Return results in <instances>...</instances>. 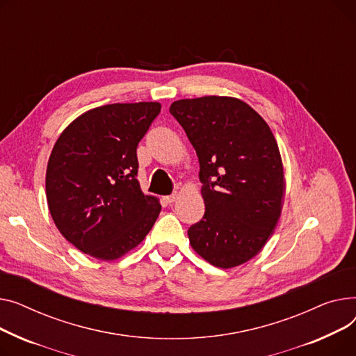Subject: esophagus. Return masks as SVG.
<instances>
[{"label": "esophagus", "instance_id": "obj_1", "mask_svg": "<svg viewBox=\"0 0 356 356\" xmlns=\"http://www.w3.org/2000/svg\"><path fill=\"white\" fill-rule=\"evenodd\" d=\"M177 198H178V194H177V193H174V194H171V195H166V197H163V201H165V202H168V204H172Z\"/></svg>", "mask_w": 356, "mask_h": 356}]
</instances>
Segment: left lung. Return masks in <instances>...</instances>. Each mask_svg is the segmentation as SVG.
<instances>
[{"instance_id": "1", "label": "left lung", "mask_w": 356, "mask_h": 356, "mask_svg": "<svg viewBox=\"0 0 356 356\" xmlns=\"http://www.w3.org/2000/svg\"><path fill=\"white\" fill-rule=\"evenodd\" d=\"M171 115L198 156L204 217L188 228L195 252L221 268L254 257L277 225L283 163L264 119L234 97L177 100Z\"/></svg>"}]
</instances>
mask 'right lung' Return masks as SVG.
<instances>
[{
    "mask_svg": "<svg viewBox=\"0 0 356 356\" xmlns=\"http://www.w3.org/2000/svg\"><path fill=\"white\" fill-rule=\"evenodd\" d=\"M159 112L156 102L106 104L58 136L47 165V202L58 232L80 252L119 259L154 227L161 205L140 191L136 148Z\"/></svg>",
    "mask_w": 356,
    "mask_h": 356,
    "instance_id": "add662e5",
    "label": "right lung"
}]
</instances>
